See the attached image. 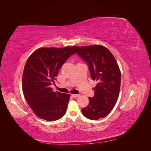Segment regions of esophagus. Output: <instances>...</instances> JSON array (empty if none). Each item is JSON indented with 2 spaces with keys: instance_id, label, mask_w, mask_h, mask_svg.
I'll use <instances>...</instances> for the list:
<instances>
[{
  "instance_id": "esophagus-1",
  "label": "esophagus",
  "mask_w": 151,
  "mask_h": 151,
  "mask_svg": "<svg viewBox=\"0 0 151 151\" xmlns=\"http://www.w3.org/2000/svg\"><path fill=\"white\" fill-rule=\"evenodd\" d=\"M73 97H78L80 95H76V94H72L71 95Z\"/></svg>"
}]
</instances>
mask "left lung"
I'll use <instances>...</instances> for the list:
<instances>
[{
	"label": "left lung",
	"mask_w": 151,
	"mask_h": 151,
	"mask_svg": "<svg viewBox=\"0 0 151 151\" xmlns=\"http://www.w3.org/2000/svg\"><path fill=\"white\" fill-rule=\"evenodd\" d=\"M73 49L87 62L91 79L97 82L93 88L94 96L89 97V104L82 113L89 119L98 120L110 114L116 104L121 86L119 67L110 51L101 45Z\"/></svg>",
	"instance_id": "obj_1"
}]
</instances>
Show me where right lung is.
<instances>
[{
	"mask_svg": "<svg viewBox=\"0 0 151 151\" xmlns=\"http://www.w3.org/2000/svg\"><path fill=\"white\" fill-rule=\"evenodd\" d=\"M73 47H42L28 58L22 78V92L27 103L37 116L54 121L65 115L70 95L55 92L50 87L58 70L71 54Z\"/></svg>",
	"mask_w": 151,
	"mask_h": 151,
	"instance_id": "add662e5",
	"label": "right lung"
}]
</instances>
